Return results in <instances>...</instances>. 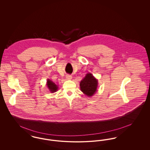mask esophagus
I'll use <instances>...</instances> for the list:
<instances>
[{
  "mask_svg": "<svg viewBox=\"0 0 150 150\" xmlns=\"http://www.w3.org/2000/svg\"><path fill=\"white\" fill-rule=\"evenodd\" d=\"M66 78L67 80H71L72 76H71V75H66Z\"/></svg>",
  "mask_w": 150,
  "mask_h": 150,
  "instance_id": "esophagus-1",
  "label": "esophagus"
}]
</instances>
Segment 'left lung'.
Here are the masks:
<instances>
[{
    "instance_id": "obj_1",
    "label": "left lung",
    "mask_w": 150,
    "mask_h": 150,
    "mask_svg": "<svg viewBox=\"0 0 150 150\" xmlns=\"http://www.w3.org/2000/svg\"><path fill=\"white\" fill-rule=\"evenodd\" d=\"M98 85V80L91 73L88 72L81 80L80 88L83 93L88 97H91L97 91Z\"/></svg>"
}]
</instances>
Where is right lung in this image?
<instances>
[{
    "label": "right lung",
    "instance_id": "right-lung-1",
    "mask_svg": "<svg viewBox=\"0 0 150 150\" xmlns=\"http://www.w3.org/2000/svg\"><path fill=\"white\" fill-rule=\"evenodd\" d=\"M46 85L47 86V88H48L50 93H54L58 91V86L50 79H47Z\"/></svg>",
    "mask_w": 150,
    "mask_h": 150
}]
</instances>
